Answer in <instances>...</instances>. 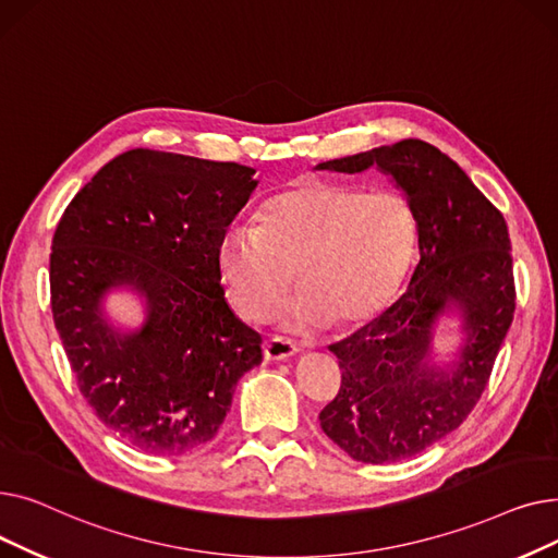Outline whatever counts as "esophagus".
Instances as JSON below:
<instances>
[{
	"label": "esophagus",
	"instance_id": "34e87169",
	"mask_svg": "<svg viewBox=\"0 0 558 558\" xmlns=\"http://www.w3.org/2000/svg\"><path fill=\"white\" fill-rule=\"evenodd\" d=\"M262 350H264V360L267 362H282V360L294 357L299 348L284 337H271L269 341H264Z\"/></svg>",
	"mask_w": 558,
	"mask_h": 558
}]
</instances>
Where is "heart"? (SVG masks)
Returning <instances> with one entry per match:
<instances>
[{
  "label": "heart",
  "mask_w": 558,
  "mask_h": 558,
  "mask_svg": "<svg viewBox=\"0 0 558 558\" xmlns=\"http://www.w3.org/2000/svg\"><path fill=\"white\" fill-rule=\"evenodd\" d=\"M414 242V213L400 192L301 181L262 205L257 226H226L215 262L228 303L248 320H264L280 305L294 269L301 291L280 324L310 335L332 320L362 324L383 310Z\"/></svg>",
  "instance_id": "1"
}]
</instances>
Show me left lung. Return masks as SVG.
<instances>
[{
  "instance_id": "1",
  "label": "left lung",
  "mask_w": 558,
  "mask_h": 558,
  "mask_svg": "<svg viewBox=\"0 0 558 558\" xmlns=\"http://www.w3.org/2000/svg\"><path fill=\"white\" fill-rule=\"evenodd\" d=\"M373 167L414 213L418 264L389 310L330 345L341 389L318 421L348 457L391 463L438 444L473 412L511 328L515 289L505 217L454 160L409 137L316 165L339 173ZM448 313L462 339L444 361L433 341Z\"/></svg>"
}]
</instances>
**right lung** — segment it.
I'll return each instance as SVG.
<instances>
[{
  "mask_svg": "<svg viewBox=\"0 0 558 558\" xmlns=\"http://www.w3.org/2000/svg\"><path fill=\"white\" fill-rule=\"evenodd\" d=\"M255 169L133 149L104 165L58 221L51 312L83 398L124 444L187 454L213 441L262 337L223 299L215 248L251 198ZM131 290L137 329L105 299Z\"/></svg>",
  "mask_w": 558,
  "mask_h": 558,
  "instance_id": "1",
  "label": "right lung"
}]
</instances>
